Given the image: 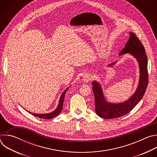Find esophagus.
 I'll use <instances>...</instances> for the list:
<instances>
[{
  "mask_svg": "<svg viewBox=\"0 0 157 157\" xmlns=\"http://www.w3.org/2000/svg\"><path fill=\"white\" fill-rule=\"evenodd\" d=\"M92 79V76L89 74H85L83 76V81L85 82H87Z\"/></svg>",
  "mask_w": 157,
  "mask_h": 157,
  "instance_id": "1",
  "label": "esophagus"
}]
</instances>
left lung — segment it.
Masks as SVG:
<instances>
[{
	"label": "left lung",
	"instance_id": "8db88e82",
	"mask_svg": "<svg viewBox=\"0 0 157 157\" xmlns=\"http://www.w3.org/2000/svg\"><path fill=\"white\" fill-rule=\"evenodd\" d=\"M130 38L121 55L130 53L137 59L140 67V80L136 93L127 101L119 104L109 103L105 101L101 87L96 81H93V90L95 98V111L101 117L110 119L122 117L130 112L143 98L148 83V60L144 47L137 35L130 33ZM115 63L109 66L113 65Z\"/></svg>",
	"mask_w": 157,
	"mask_h": 157
}]
</instances>
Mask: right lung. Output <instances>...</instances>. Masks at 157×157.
Instances as JSON below:
<instances>
[{
    "instance_id": "right-lung-1",
    "label": "right lung",
    "mask_w": 157,
    "mask_h": 157,
    "mask_svg": "<svg viewBox=\"0 0 157 157\" xmlns=\"http://www.w3.org/2000/svg\"><path fill=\"white\" fill-rule=\"evenodd\" d=\"M68 88H67L66 90L63 93V94L61 96L60 99H59V104L57 107V108L56 109V110H55L53 112L49 114H35V113H31L30 112H29V113H30L31 114H32L33 116H35L36 117H38L39 118L41 119H52L56 116H57L63 110V102H64V95L66 94V91L68 90Z\"/></svg>"
}]
</instances>
